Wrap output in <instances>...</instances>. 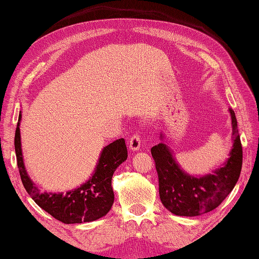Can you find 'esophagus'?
I'll list each match as a JSON object with an SVG mask.
<instances>
[{
	"label": "esophagus",
	"mask_w": 259,
	"mask_h": 259,
	"mask_svg": "<svg viewBox=\"0 0 259 259\" xmlns=\"http://www.w3.org/2000/svg\"><path fill=\"white\" fill-rule=\"evenodd\" d=\"M141 135L140 133H136L135 135H133L130 138V142H129V148L133 150V151H137L138 149L141 148Z\"/></svg>",
	"instance_id": "34e87169"
}]
</instances>
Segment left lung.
Segmentation results:
<instances>
[{"instance_id":"1","label":"left lung","mask_w":259,"mask_h":259,"mask_svg":"<svg viewBox=\"0 0 259 259\" xmlns=\"http://www.w3.org/2000/svg\"><path fill=\"white\" fill-rule=\"evenodd\" d=\"M234 146L225 166L213 175L195 178L184 173L164 143L151 149L159 185V196L171 213L180 216H199L215 209L236 185L242 169L243 151L237 119L230 108Z\"/></svg>"}]
</instances>
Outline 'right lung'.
<instances>
[{
	"instance_id": "right-lung-1",
	"label": "right lung",
	"mask_w": 259,
	"mask_h": 259,
	"mask_svg": "<svg viewBox=\"0 0 259 259\" xmlns=\"http://www.w3.org/2000/svg\"><path fill=\"white\" fill-rule=\"evenodd\" d=\"M18 119H21V115ZM15 151L19 176L28 194L50 215L67 225L95 221L110 210L114 202L111 178L118 165H121L128 157L125 141L123 138L114 141L103 149L95 173L86 184L74 191L59 194L40 193L29 178L23 163L21 133L18 125L15 133Z\"/></svg>"
}]
</instances>
